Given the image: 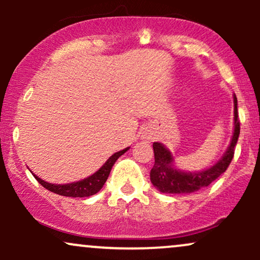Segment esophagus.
Returning a JSON list of instances; mask_svg holds the SVG:
<instances>
[{"instance_id":"34e87169","label":"esophagus","mask_w":260,"mask_h":260,"mask_svg":"<svg viewBox=\"0 0 260 260\" xmlns=\"http://www.w3.org/2000/svg\"><path fill=\"white\" fill-rule=\"evenodd\" d=\"M149 139H150V138H149Z\"/></svg>"}]
</instances>
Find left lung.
I'll return each instance as SVG.
<instances>
[{
    "label": "left lung",
    "mask_w": 260,
    "mask_h": 260,
    "mask_svg": "<svg viewBox=\"0 0 260 260\" xmlns=\"http://www.w3.org/2000/svg\"><path fill=\"white\" fill-rule=\"evenodd\" d=\"M234 133L228 149L219 160L210 168L202 171H184L175 166L171 151L164 144H153L155 164L150 170V181L153 186L166 194H187L208 187L226 171L235 154V147L240 136V121L237 112V98L234 95Z\"/></svg>",
    "instance_id": "obj_1"
}]
</instances>
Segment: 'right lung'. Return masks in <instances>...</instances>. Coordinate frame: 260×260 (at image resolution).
Listing matches in <instances>:
<instances>
[{
	"label": "right lung",
	"instance_id": "add662e5",
	"mask_svg": "<svg viewBox=\"0 0 260 260\" xmlns=\"http://www.w3.org/2000/svg\"><path fill=\"white\" fill-rule=\"evenodd\" d=\"M127 150H129V147L123 149V150L117 151L109 159L106 160V162L104 164L101 168L98 170L96 172L89 176V177L84 178V180H80L77 182H72V183H66V184H55L50 183V182H46L41 180L39 176H37L34 172H31L34 175V177L37 178V181L46 189L51 190V192L56 193V194L63 196V197H73V198H84V197H90L96 194L98 192L103 188L104 184L109 177L110 172H111V169L113 164L116 162V160L126 153Z\"/></svg>",
	"mask_w": 260,
	"mask_h": 260
}]
</instances>
